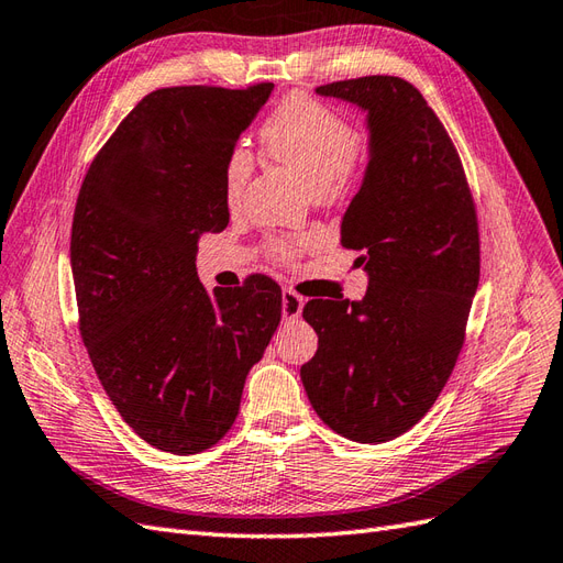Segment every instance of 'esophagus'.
<instances>
[{"mask_svg": "<svg viewBox=\"0 0 563 563\" xmlns=\"http://www.w3.org/2000/svg\"><path fill=\"white\" fill-rule=\"evenodd\" d=\"M306 306V298L296 294L294 289H284L282 291V312L286 320H298L300 318V310Z\"/></svg>", "mask_w": 563, "mask_h": 563, "instance_id": "esophagus-1", "label": "esophagus"}]
</instances>
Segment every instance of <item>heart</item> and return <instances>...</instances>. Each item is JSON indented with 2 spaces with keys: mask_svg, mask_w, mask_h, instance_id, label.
<instances>
[{
  "mask_svg": "<svg viewBox=\"0 0 563 563\" xmlns=\"http://www.w3.org/2000/svg\"><path fill=\"white\" fill-rule=\"evenodd\" d=\"M260 141L269 157L303 176L312 194L339 188L363 159L358 133L351 123L336 109L303 92L289 95L274 109L263 123ZM249 174V153L241 147L231 150L224 164V196L229 202H236ZM300 251L303 243H272V253L279 260H294Z\"/></svg>",
  "mask_w": 563,
  "mask_h": 563,
  "instance_id": "1",
  "label": "heart"
}]
</instances>
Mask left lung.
<instances>
[{"instance_id":"obj_1","label":"left lung","mask_w":563,"mask_h":563,"mask_svg":"<svg viewBox=\"0 0 563 563\" xmlns=\"http://www.w3.org/2000/svg\"><path fill=\"white\" fill-rule=\"evenodd\" d=\"M318 92L367 112L369 162L341 245L361 251L369 286L363 300H308L318 353L300 379L324 424L382 444L428 413L459 361L479 279L477 214L454 143L408 80L363 76Z\"/></svg>"}]
</instances>
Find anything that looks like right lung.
<instances>
[{"instance_id":"obj_1","label":"right lung","mask_w":563,"mask_h":563,"mask_svg":"<svg viewBox=\"0 0 563 563\" xmlns=\"http://www.w3.org/2000/svg\"><path fill=\"white\" fill-rule=\"evenodd\" d=\"M274 84L159 88L123 117L80 184L71 224L78 329L109 401L159 451L200 454L231 430L282 320L253 274L205 289L198 239L229 224L224 164Z\"/></svg>"}]
</instances>
